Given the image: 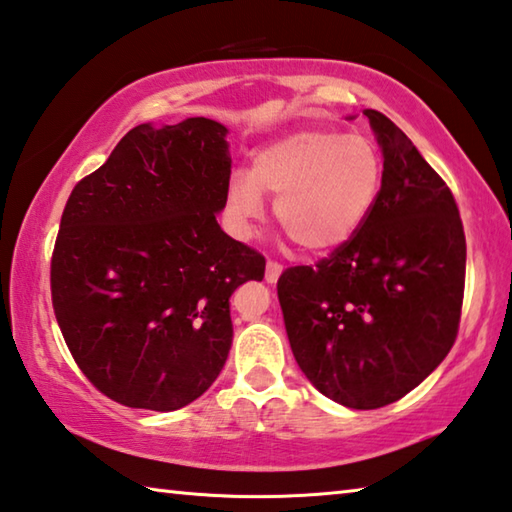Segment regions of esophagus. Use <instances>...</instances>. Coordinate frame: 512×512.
<instances>
[{
	"mask_svg": "<svg viewBox=\"0 0 512 512\" xmlns=\"http://www.w3.org/2000/svg\"><path fill=\"white\" fill-rule=\"evenodd\" d=\"M280 275H282V264H277V262H273V259H268V262H266V282L275 284L277 277H280Z\"/></svg>",
	"mask_w": 512,
	"mask_h": 512,
	"instance_id": "1",
	"label": "esophagus"
}]
</instances>
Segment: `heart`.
<instances>
[{
    "label": "heart",
    "mask_w": 512,
    "mask_h": 512,
    "mask_svg": "<svg viewBox=\"0 0 512 512\" xmlns=\"http://www.w3.org/2000/svg\"><path fill=\"white\" fill-rule=\"evenodd\" d=\"M381 185L384 158L375 142L329 128H302L259 149L250 171L232 173L225 214L230 230L248 239L262 219V194L275 196V221L293 241L311 253H327L363 228Z\"/></svg>",
    "instance_id": "b5f03b06"
}]
</instances>
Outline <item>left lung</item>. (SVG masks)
I'll return each instance as SVG.
<instances>
[{
    "instance_id": "obj_1",
    "label": "left lung",
    "mask_w": 512,
    "mask_h": 512,
    "mask_svg": "<svg viewBox=\"0 0 512 512\" xmlns=\"http://www.w3.org/2000/svg\"><path fill=\"white\" fill-rule=\"evenodd\" d=\"M384 155L375 210L316 266L287 268L277 298L300 370L348 409L393 404L452 350L465 289V232L445 180L377 110Z\"/></svg>"
}]
</instances>
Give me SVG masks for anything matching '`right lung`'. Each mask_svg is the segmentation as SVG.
Returning a JSON list of instances; mask_svg holds the SVG:
<instances>
[{"label":"right lung","instance_id":"right-lung-1","mask_svg":"<svg viewBox=\"0 0 512 512\" xmlns=\"http://www.w3.org/2000/svg\"><path fill=\"white\" fill-rule=\"evenodd\" d=\"M228 128L140 124L67 198L51 302L83 375L131 409L176 411L219 377L230 296L266 259L216 223L230 187Z\"/></svg>","mask_w":512,"mask_h":512}]
</instances>
